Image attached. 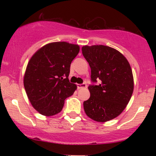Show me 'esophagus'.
<instances>
[{
  "instance_id": "1",
  "label": "esophagus",
  "mask_w": 156,
  "mask_h": 156,
  "mask_svg": "<svg viewBox=\"0 0 156 156\" xmlns=\"http://www.w3.org/2000/svg\"><path fill=\"white\" fill-rule=\"evenodd\" d=\"M78 89H84V88H87V84H86V83L78 84Z\"/></svg>"
}]
</instances>
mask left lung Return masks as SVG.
I'll return each mask as SVG.
<instances>
[{"label": "left lung", "instance_id": "left-lung-1", "mask_svg": "<svg viewBox=\"0 0 156 156\" xmlns=\"http://www.w3.org/2000/svg\"><path fill=\"white\" fill-rule=\"evenodd\" d=\"M82 53L90 66L92 81H101L88 87L90 98L83 102L86 114L100 122L114 119L126 108L133 92L129 62L117 50L103 44L83 46Z\"/></svg>", "mask_w": 156, "mask_h": 156}]
</instances>
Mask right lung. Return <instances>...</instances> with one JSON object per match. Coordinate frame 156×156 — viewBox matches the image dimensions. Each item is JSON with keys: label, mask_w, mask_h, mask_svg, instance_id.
<instances>
[{"label": "right lung", "mask_w": 156, "mask_h": 156, "mask_svg": "<svg viewBox=\"0 0 156 156\" xmlns=\"http://www.w3.org/2000/svg\"><path fill=\"white\" fill-rule=\"evenodd\" d=\"M79 51L78 44L51 42L30 58L23 83L30 103L39 114L49 117L59 113L66 98L76 90L68 76L71 62Z\"/></svg>", "instance_id": "obj_1"}]
</instances>
